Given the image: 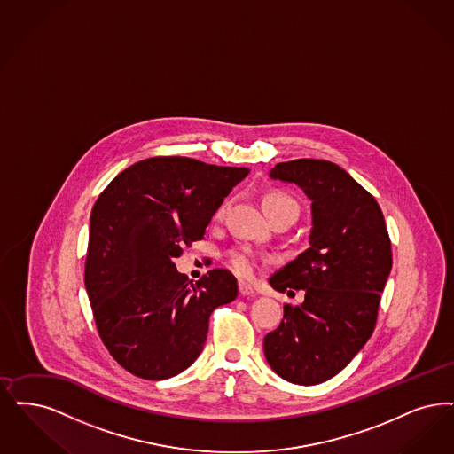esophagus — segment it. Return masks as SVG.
I'll return each mask as SVG.
<instances>
[{
    "instance_id": "34e87169",
    "label": "esophagus",
    "mask_w": 454,
    "mask_h": 454,
    "mask_svg": "<svg viewBox=\"0 0 454 454\" xmlns=\"http://www.w3.org/2000/svg\"><path fill=\"white\" fill-rule=\"evenodd\" d=\"M238 291H239V295H252L254 294V289L250 286V284H247V282H243V280H239L238 282Z\"/></svg>"
}]
</instances>
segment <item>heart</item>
I'll return each instance as SVG.
<instances>
[{
	"instance_id": "1",
	"label": "heart",
	"mask_w": 454,
	"mask_h": 454,
	"mask_svg": "<svg viewBox=\"0 0 454 454\" xmlns=\"http://www.w3.org/2000/svg\"><path fill=\"white\" fill-rule=\"evenodd\" d=\"M263 206H265V211L267 215L270 216L273 213L280 211V209H294L299 213V206L295 200H291L289 196L286 194H280V192H272L269 194L265 200H263ZM226 207H228V202H223L219 206L218 218H221L224 213H226ZM226 263L228 267L233 270V272L241 275V277H252L254 270H256V260H254V254L247 248H233L226 254Z\"/></svg>"
}]
</instances>
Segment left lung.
I'll list each match as a JSON object with an SVG mask.
<instances>
[{
    "instance_id": "obj_1",
    "label": "left lung",
    "mask_w": 454,
    "mask_h": 454,
    "mask_svg": "<svg viewBox=\"0 0 454 454\" xmlns=\"http://www.w3.org/2000/svg\"><path fill=\"white\" fill-rule=\"evenodd\" d=\"M273 181L292 182L310 200L309 248L273 273L275 291L306 292L284 306L263 338L265 358L284 380L317 385L338 375L370 340L392 270L390 238L375 198L327 160L277 163Z\"/></svg>"
}]
</instances>
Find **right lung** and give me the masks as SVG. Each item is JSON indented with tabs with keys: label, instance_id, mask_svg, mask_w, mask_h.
Masks as SVG:
<instances>
[{
	"label": "right lung",
	"instance_id": "add662e5",
	"mask_svg": "<svg viewBox=\"0 0 454 454\" xmlns=\"http://www.w3.org/2000/svg\"><path fill=\"white\" fill-rule=\"evenodd\" d=\"M250 170L187 157H152L118 174L94 202L84 284L111 356L145 380L198 360L209 316L238 295L236 278L177 272L182 245L204 238L223 200Z\"/></svg>",
	"mask_w": 454,
	"mask_h": 454
}]
</instances>
